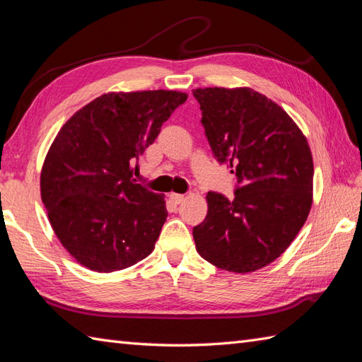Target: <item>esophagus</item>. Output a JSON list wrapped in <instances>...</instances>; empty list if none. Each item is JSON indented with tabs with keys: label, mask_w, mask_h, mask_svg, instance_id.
Wrapping results in <instances>:
<instances>
[{
	"label": "esophagus",
	"mask_w": 362,
	"mask_h": 362,
	"mask_svg": "<svg viewBox=\"0 0 362 362\" xmlns=\"http://www.w3.org/2000/svg\"><path fill=\"white\" fill-rule=\"evenodd\" d=\"M169 199H171V201H173L174 204H182L183 201H185V196H183V194L173 193V194H169Z\"/></svg>",
	"instance_id": "1"
}]
</instances>
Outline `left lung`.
Segmentation results:
<instances>
[{
  "label": "left lung",
  "instance_id": "obj_1",
  "mask_svg": "<svg viewBox=\"0 0 362 362\" xmlns=\"http://www.w3.org/2000/svg\"><path fill=\"white\" fill-rule=\"evenodd\" d=\"M213 156L236 177L235 197L209 191L193 228L204 259L230 272L272 263L303 227L313 204L308 141L280 105L252 88H196Z\"/></svg>",
  "mask_w": 362,
  "mask_h": 362
}]
</instances>
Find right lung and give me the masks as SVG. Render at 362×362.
<instances>
[{
  "label": "right lung",
  "mask_w": 362,
  "mask_h": 362,
  "mask_svg": "<svg viewBox=\"0 0 362 362\" xmlns=\"http://www.w3.org/2000/svg\"><path fill=\"white\" fill-rule=\"evenodd\" d=\"M187 98L169 90L107 93L60 129L43 163L42 201L54 233L82 266L121 271L156 247L165 199L135 183L132 165Z\"/></svg>",
  "instance_id": "obj_1"
}]
</instances>
